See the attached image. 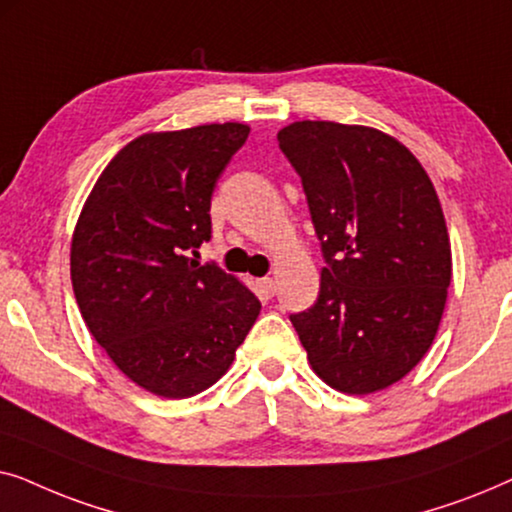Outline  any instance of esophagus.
Listing matches in <instances>:
<instances>
[{
	"instance_id": "esophagus-1",
	"label": "esophagus",
	"mask_w": 512,
	"mask_h": 512,
	"mask_svg": "<svg viewBox=\"0 0 512 512\" xmlns=\"http://www.w3.org/2000/svg\"><path fill=\"white\" fill-rule=\"evenodd\" d=\"M256 284H258V291H261L265 298H272V296H275V289H277V286H275V279H272V277H263V279H258Z\"/></svg>"
}]
</instances>
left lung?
Wrapping results in <instances>:
<instances>
[{"mask_svg": "<svg viewBox=\"0 0 512 512\" xmlns=\"http://www.w3.org/2000/svg\"><path fill=\"white\" fill-rule=\"evenodd\" d=\"M277 139L328 263L317 303L291 324L328 387L375 394L424 359L443 319L452 249L438 193L415 153L377 128L296 121Z\"/></svg>", "mask_w": 512, "mask_h": 512, "instance_id": "obj_1", "label": "left lung"}]
</instances>
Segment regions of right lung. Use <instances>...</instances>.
<instances>
[{"label":"right lung","instance_id":"obj_1","mask_svg":"<svg viewBox=\"0 0 512 512\" xmlns=\"http://www.w3.org/2000/svg\"><path fill=\"white\" fill-rule=\"evenodd\" d=\"M244 123L144 132L83 202L69 249L76 303L121 373L160 398L221 380L261 312L249 286L186 251L212 235V193Z\"/></svg>","mask_w":512,"mask_h":512}]
</instances>
